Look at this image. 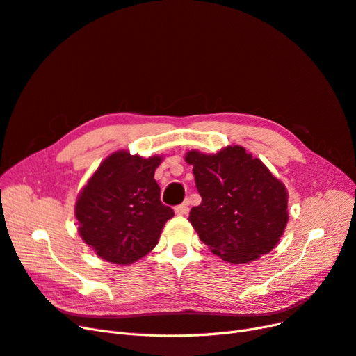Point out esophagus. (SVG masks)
I'll list each match as a JSON object with an SVG mask.
<instances>
[{
	"label": "esophagus",
	"instance_id": "obj_1",
	"mask_svg": "<svg viewBox=\"0 0 356 356\" xmlns=\"http://www.w3.org/2000/svg\"><path fill=\"white\" fill-rule=\"evenodd\" d=\"M175 213L177 215H187L188 213V204L187 203H182L175 207Z\"/></svg>",
	"mask_w": 356,
	"mask_h": 356
}]
</instances>
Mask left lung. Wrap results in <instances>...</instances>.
Wrapping results in <instances>:
<instances>
[{
    "label": "left lung",
    "mask_w": 356,
    "mask_h": 356,
    "mask_svg": "<svg viewBox=\"0 0 356 356\" xmlns=\"http://www.w3.org/2000/svg\"><path fill=\"white\" fill-rule=\"evenodd\" d=\"M186 161L193 166L202 196L188 217L200 241L233 264L270 252L288 222V191L282 182L241 145L217 154L191 149Z\"/></svg>",
    "instance_id": "8db88e82"
}]
</instances>
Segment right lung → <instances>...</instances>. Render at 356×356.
I'll list each match as a JSON object with an SVG mask.
<instances>
[{
    "label": "right lung",
    "mask_w": 356,
    "mask_h": 356,
    "mask_svg": "<svg viewBox=\"0 0 356 356\" xmlns=\"http://www.w3.org/2000/svg\"><path fill=\"white\" fill-rule=\"evenodd\" d=\"M160 156L144 159L120 149L106 157L75 202L84 243L102 260L131 264L157 245L165 222L174 217L160 202L154 170Z\"/></svg>",
    "instance_id": "1"
}]
</instances>
